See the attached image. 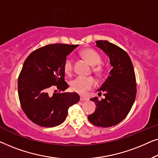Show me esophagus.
<instances>
[{"instance_id": "34e87169", "label": "esophagus", "mask_w": 158, "mask_h": 158, "mask_svg": "<svg viewBox=\"0 0 158 158\" xmlns=\"http://www.w3.org/2000/svg\"><path fill=\"white\" fill-rule=\"evenodd\" d=\"M80 100L81 101H87L88 99L85 98V97H83V96H81V98H80Z\"/></svg>"}]
</instances>
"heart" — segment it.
Wrapping results in <instances>:
<instances>
[{
    "label": "heart",
    "mask_w": 158,
    "mask_h": 158,
    "mask_svg": "<svg viewBox=\"0 0 158 158\" xmlns=\"http://www.w3.org/2000/svg\"><path fill=\"white\" fill-rule=\"evenodd\" d=\"M81 56L93 66V71L97 75L102 73L103 68L101 65V57L99 54L92 49H85L81 52ZM64 70L67 75H71L73 70V61L70 57L67 58L64 64ZM96 81L93 77L78 76L71 81L73 90L83 94L96 85Z\"/></svg>",
    "instance_id": "1"
}]
</instances>
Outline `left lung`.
Returning <instances> with one entry per match:
<instances>
[{"instance_id": "left-lung-1", "label": "left lung", "mask_w": 158, "mask_h": 158, "mask_svg": "<svg viewBox=\"0 0 158 158\" xmlns=\"http://www.w3.org/2000/svg\"><path fill=\"white\" fill-rule=\"evenodd\" d=\"M96 47L109 58L111 70L98 94L104 98L90 99L96 103L94 113L88 116L95 126L109 127L120 123L127 116L135 102L137 89L136 77L131 60L126 52L105 40L96 41Z\"/></svg>"}]
</instances>
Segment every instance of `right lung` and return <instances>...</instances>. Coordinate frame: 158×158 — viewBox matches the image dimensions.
Masks as SVG:
<instances>
[{
  "label": "right lung",
  "mask_w": 158,
  "mask_h": 158,
  "mask_svg": "<svg viewBox=\"0 0 158 158\" xmlns=\"http://www.w3.org/2000/svg\"><path fill=\"white\" fill-rule=\"evenodd\" d=\"M78 44H49L34 51L23 63L18 80V92L23 111L39 126L53 127L64 122L70 106L80 101L76 93L64 92L66 57ZM57 86L60 94L50 97L48 90Z\"/></svg>",
  "instance_id": "obj_1"
}]
</instances>
